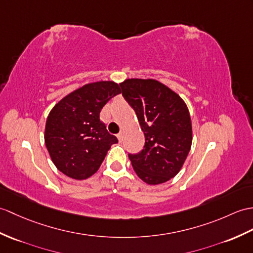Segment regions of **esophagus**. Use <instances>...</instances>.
<instances>
[{
	"instance_id": "obj_1",
	"label": "esophagus",
	"mask_w": 253,
	"mask_h": 253,
	"mask_svg": "<svg viewBox=\"0 0 253 253\" xmlns=\"http://www.w3.org/2000/svg\"><path fill=\"white\" fill-rule=\"evenodd\" d=\"M117 139H119V141H120V142H122V141H123V132H120V133H117Z\"/></svg>"
}]
</instances>
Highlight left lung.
Segmentation results:
<instances>
[{
  "mask_svg": "<svg viewBox=\"0 0 253 253\" xmlns=\"http://www.w3.org/2000/svg\"><path fill=\"white\" fill-rule=\"evenodd\" d=\"M120 86L145 137L143 150L128 154L133 170L145 183H164L180 171L190 152L189 110L179 95L155 80L130 79Z\"/></svg>",
  "mask_w": 253,
  "mask_h": 253,
  "instance_id": "obj_1",
  "label": "left lung"
}]
</instances>
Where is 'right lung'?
I'll use <instances>...</instances> for the list:
<instances>
[{
  "instance_id": "right-lung-1",
  "label": "right lung",
  "mask_w": 253,
  "mask_h": 253,
  "mask_svg": "<svg viewBox=\"0 0 253 253\" xmlns=\"http://www.w3.org/2000/svg\"><path fill=\"white\" fill-rule=\"evenodd\" d=\"M121 92L114 82H96L69 93L52 108L44 138L52 163L62 173L76 180L89 178L111 145L119 142L100 121V112Z\"/></svg>"
}]
</instances>
